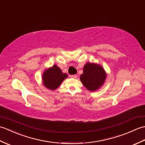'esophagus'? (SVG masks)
I'll return each mask as SVG.
<instances>
[{"mask_svg": "<svg viewBox=\"0 0 145 145\" xmlns=\"http://www.w3.org/2000/svg\"><path fill=\"white\" fill-rule=\"evenodd\" d=\"M70 76L72 78H76V77H77V76L76 75H70Z\"/></svg>", "mask_w": 145, "mask_h": 145, "instance_id": "esophagus-1", "label": "esophagus"}]
</instances>
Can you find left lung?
Wrapping results in <instances>:
<instances>
[{
	"label": "left lung",
	"mask_w": 145,
	"mask_h": 145,
	"mask_svg": "<svg viewBox=\"0 0 145 145\" xmlns=\"http://www.w3.org/2000/svg\"><path fill=\"white\" fill-rule=\"evenodd\" d=\"M106 78V73L101 65L88 62L84 67L80 79L88 90L96 91L103 85Z\"/></svg>",
	"instance_id": "left-lung-1"
}]
</instances>
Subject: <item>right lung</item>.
I'll return each mask as SVG.
<instances>
[{"label": "right lung", "mask_w": 145, "mask_h": 145, "mask_svg": "<svg viewBox=\"0 0 145 145\" xmlns=\"http://www.w3.org/2000/svg\"><path fill=\"white\" fill-rule=\"evenodd\" d=\"M68 77V75L63 73L57 65L49 67L44 70L42 74V84L50 90H55L59 87L61 83Z\"/></svg>", "instance_id": "1"}]
</instances>
